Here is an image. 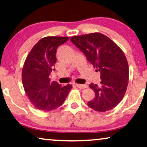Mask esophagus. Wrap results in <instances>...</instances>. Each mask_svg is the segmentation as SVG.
<instances>
[{
    "mask_svg": "<svg viewBox=\"0 0 147 147\" xmlns=\"http://www.w3.org/2000/svg\"><path fill=\"white\" fill-rule=\"evenodd\" d=\"M76 86H77L78 88H81V89H83V88H86L88 87V85L87 84H76Z\"/></svg>",
    "mask_w": 147,
    "mask_h": 147,
    "instance_id": "obj_1",
    "label": "esophagus"
}]
</instances>
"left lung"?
I'll return each mask as SVG.
<instances>
[{"label": "left lung", "mask_w": 147, "mask_h": 147, "mask_svg": "<svg viewBox=\"0 0 147 147\" xmlns=\"http://www.w3.org/2000/svg\"><path fill=\"white\" fill-rule=\"evenodd\" d=\"M71 41L84 54L96 71L100 72V84H90L95 97L88 106L100 112L115 108L123 98L128 85L129 67L123 52L108 37L100 33L73 36Z\"/></svg>", "instance_id": "left-lung-1"}]
</instances>
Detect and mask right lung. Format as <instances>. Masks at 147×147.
<instances>
[{
    "mask_svg": "<svg viewBox=\"0 0 147 147\" xmlns=\"http://www.w3.org/2000/svg\"><path fill=\"white\" fill-rule=\"evenodd\" d=\"M69 39V37H45L33 47L26 57L22 73V84L30 102L39 110L59 108L72 88L71 84L61 86L49 78L57 62V49Z\"/></svg>",
    "mask_w": 147,
    "mask_h": 147,
    "instance_id": "obj_1",
    "label": "right lung"
}]
</instances>
